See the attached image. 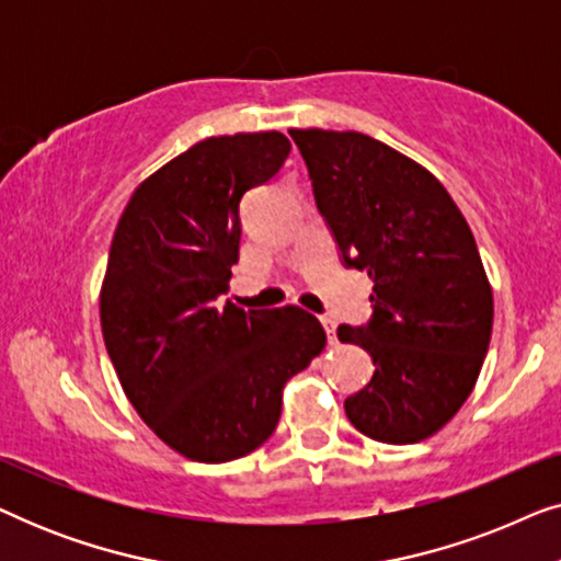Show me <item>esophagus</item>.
Here are the masks:
<instances>
[{"mask_svg": "<svg viewBox=\"0 0 561 561\" xmlns=\"http://www.w3.org/2000/svg\"><path fill=\"white\" fill-rule=\"evenodd\" d=\"M319 321H321V324H324V329H327V340L334 344V342H336V321H334L332 317H321Z\"/></svg>", "mask_w": 561, "mask_h": 561, "instance_id": "esophagus-1", "label": "esophagus"}]
</instances>
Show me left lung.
<instances>
[{
    "instance_id": "8db88e82",
    "label": "left lung",
    "mask_w": 561,
    "mask_h": 561,
    "mask_svg": "<svg viewBox=\"0 0 561 561\" xmlns=\"http://www.w3.org/2000/svg\"><path fill=\"white\" fill-rule=\"evenodd\" d=\"M342 263L373 280V317L336 336L370 352L373 380L344 401L357 432L416 444L462 409L493 332V288L447 188L363 133L290 129Z\"/></svg>"
}]
</instances>
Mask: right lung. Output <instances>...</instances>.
Returning <instances> with one entry per match:
<instances>
[{
  "instance_id": "1",
  "label": "right lung",
  "mask_w": 561,
  "mask_h": 561,
  "mask_svg": "<svg viewBox=\"0 0 561 561\" xmlns=\"http://www.w3.org/2000/svg\"><path fill=\"white\" fill-rule=\"evenodd\" d=\"M280 133L206 137L135 188L114 229L99 298L117 378L140 419L194 462L255 451L283 386L324 350L298 306H219L240 260V202L288 158Z\"/></svg>"
}]
</instances>
